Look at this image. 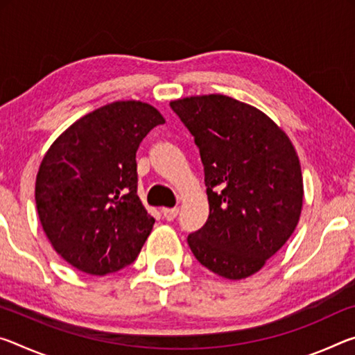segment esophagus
<instances>
[{
	"instance_id": "esophagus-1",
	"label": "esophagus",
	"mask_w": 355,
	"mask_h": 355,
	"mask_svg": "<svg viewBox=\"0 0 355 355\" xmlns=\"http://www.w3.org/2000/svg\"><path fill=\"white\" fill-rule=\"evenodd\" d=\"M178 215V208H162V216L167 221H173Z\"/></svg>"
}]
</instances>
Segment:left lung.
Instances as JSON below:
<instances>
[{"mask_svg": "<svg viewBox=\"0 0 355 355\" xmlns=\"http://www.w3.org/2000/svg\"><path fill=\"white\" fill-rule=\"evenodd\" d=\"M171 107L200 151L210 205L207 223L188 235L189 248L219 277H251L300 219L303 178L294 145L263 112L224 94Z\"/></svg>", "mask_w": 355, "mask_h": 355, "instance_id": "left-lung-1", "label": "left lung"}]
</instances>
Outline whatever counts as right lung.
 <instances>
[{"instance_id":"right-lung-1","label":"right lung","mask_w":355,"mask_h":355,"mask_svg":"<svg viewBox=\"0 0 355 355\" xmlns=\"http://www.w3.org/2000/svg\"><path fill=\"white\" fill-rule=\"evenodd\" d=\"M162 123L153 105L116 101L77 120L44 156L37 215L72 267L104 277L136 261L155 224L137 196L136 153Z\"/></svg>"}]
</instances>
